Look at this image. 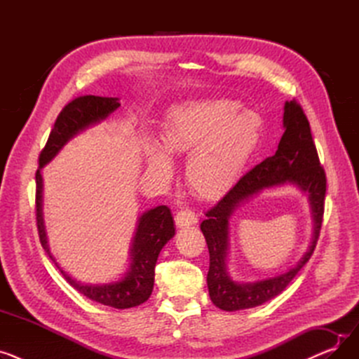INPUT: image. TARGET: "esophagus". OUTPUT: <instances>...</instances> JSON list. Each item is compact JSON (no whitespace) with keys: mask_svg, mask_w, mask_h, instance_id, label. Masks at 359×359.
I'll return each instance as SVG.
<instances>
[{"mask_svg":"<svg viewBox=\"0 0 359 359\" xmlns=\"http://www.w3.org/2000/svg\"><path fill=\"white\" fill-rule=\"evenodd\" d=\"M175 221H176V225L180 229L183 227H189V225H194L198 222V217L194 211L191 210H182L176 214L175 217Z\"/></svg>","mask_w":359,"mask_h":359,"instance_id":"34e87169","label":"esophagus"}]
</instances>
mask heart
<instances>
[{
    "label": "heart",
    "mask_w": 359,
    "mask_h": 359,
    "mask_svg": "<svg viewBox=\"0 0 359 359\" xmlns=\"http://www.w3.org/2000/svg\"><path fill=\"white\" fill-rule=\"evenodd\" d=\"M233 100H198L176 107L161 130L168 156L190 154L186 179L201 198L225 192L246 168L260 141L262 119ZM164 152V153H165ZM163 153V154H164ZM162 151L148 153V170L167 180L172 165Z\"/></svg>",
    "instance_id": "1"
}]
</instances>
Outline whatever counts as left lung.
Segmentation results:
<instances>
[{
  "label": "left lung",
  "mask_w": 359,
  "mask_h": 359,
  "mask_svg": "<svg viewBox=\"0 0 359 359\" xmlns=\"http://www.w3.org/2000/svg\"><path fill=\"white\" fill-rule=\"evenodd\" d=\"M284 128L275 156L263 160L205 212L201 224L210 250L208 290L212 303L225 311L257 307L284 291L311 257L320 236L325 214L326 173L320 165L317 149L306 113L297 100L285 103ZM292 182L309 195L315 218V236L311 250L288 273L253 285H237L224 271L228 245V218L243 201L266 187Z\"/></svg>",
  "instance_id": "obj_1"
}]
</instances>
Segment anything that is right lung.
Segmentation results:
<instances>
[{
    "instance_id": "right-lung-1",
    "label": "right lung",
    "mask_w": 359,
    "mask_h": 359,
    "mask_svg": "<svg viewBox=\"0 0 359 359\" xmlns=\"http://www.w3.org/2000/svg\"><path fill=\"white\" fill-rule=\"evenodd\" d=\"M121 106L115 97L100 96H80L72 99L64 106L61 113L55 121L50 130L48 142L41 151L39 168L36 172V225L37 234L42 248L46 250L49 257L55 262L46 244V234L42 219V176L41 168L49 163L58 151L80 130L87 126L106 119L113 110ZM175 236L173 217L165 205H160L154 210H149L140 218L138 229L132 243V263L126 276L109 285H84L74 280L67 275L58 263L55 266L61 271L68 284L87 298L96 301L103 306L113 309H132L142 304L153 292L154 287V269L157 257L164 244Z\"/></svg>"
}]
</instances>
